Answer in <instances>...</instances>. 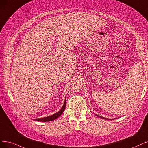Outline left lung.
I'll return each instance as SVG.
<instances>
[{"mask_svg":"<svg viewBox=\"0 0 148 148\" xmlns=\"http://www.w3.org/2000/svg\"><path fill=\"white\" fill-rule=\"evenodd\" d=\"M96 115L97 116H98V117H100V118H102V119H107V120H108V119H110V120H112V119H108V118H104V117H102V116H98V115H97V114H96ZM114 119H116V118H114Z\"/></svg>","mask_w":148,"mask_h":148,"instance_id":"8db88e82","label":"left lung"}]
</instances>
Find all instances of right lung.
<instances>
[{"label": "right lung", "mask_w": 148, "mask_h": 148, "mask_svg": "<svg viewBox=\"0 0 148 148\" xmlns=\"http://www.w3.org/2000/svg\"><path fill=\"white\" fill-rule=\"evenodd\" d=\"M66 99L64 100V104L63 106V107H62V108L60 110L57 112L56 113H55L52 115L49 116L47 117H45V118H36V119H34V120H35V121H42V122H47V121H53V120L56 119L57 118H58L59 116H60V115L63 113V112H64V109H65V106H66Z\"/></svg>", "instance_id": "add662e5"}]
</instances>
